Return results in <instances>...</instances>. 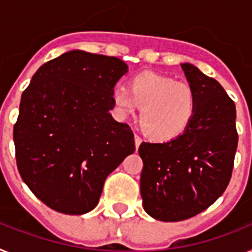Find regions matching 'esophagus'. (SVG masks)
<instances>
[{"label":"esophagus","mask_w":252,"mask_h":252,"mask_svg":"<svg viewBox=\"0 0 252 252\" xmlns=\"http://www.w3.org/2000/svg\"><path fill=\"white\" fill-rule=\"evenodd\" d=\"M134 140H135V148H136V151H138V148H139V145H140V143H141V139L139 138L138 135H135V138H134Z\"/></svg>","instance_id":"1"}]
</instances>
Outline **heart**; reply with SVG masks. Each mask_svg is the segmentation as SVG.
Instances as JSON below:
<instances>
[{"label":"heart","mask_w":252,"mask_h":252,"mask_svg":"<svg viewBox=\"0 0 252 252\" xmlns=\"http://www.w3.org/2000/svg\"><path fill=\"white\" fill-rule=\"evenodd\" d=\"M112 101L118 114L130 116L136 108L141 131L155 141H172L186 134L196 118L198 99L188 84L153 72H141L128 80L127 90L116 87Z\"/></svg>","instance_id":"b5f03b06"}]
</instances>
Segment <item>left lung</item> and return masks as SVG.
Wrapping results in <instances>:
<instances>
[{
    "label": "left lung",
    "instance_id": "obj_1",
    "mask_svg": "<svg viewBox=\"0 0 252 252\" xmlns=\"http://www.w3.org/2000/svg\"><path fill=\"white\" fill-rule=\"evenodd\" d=\"M182 68L198 99L194 121L175 140L139 147L143 207L161 221L189 219L213 205L229 184L238 144L234 101L197 66Z\"/></svg>",
    "mask_w": 252,
    "mask_h": 252
}]
</instances>
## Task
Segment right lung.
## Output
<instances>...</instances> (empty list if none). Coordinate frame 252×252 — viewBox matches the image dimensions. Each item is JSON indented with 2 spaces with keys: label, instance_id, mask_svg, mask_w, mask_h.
Wrapping results in <instances>:
<instances>
[{
  "label": "right lung",
  "instance_id": "obj_1",
  "mask_svg": "<svg viewBox=\"0 0 252 252\" xmlns=\"http://www.w3.org/2000/svg\"><path fill=\"white\" fill-rule=\"evenodd\" d=\"M126 72L118 58L72 50L39 66L23 91L14 126L16 165L50 209L91 211L107 176L134 153L131 128L109 113L113 87Z\"/></svg>",
  "mask_w": 252,
  "mask_h": 252
}]
</instances>
